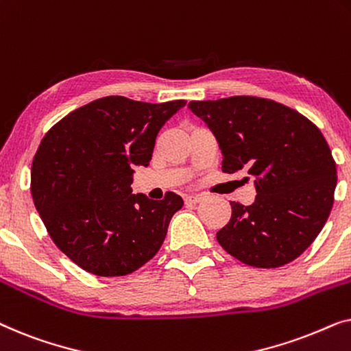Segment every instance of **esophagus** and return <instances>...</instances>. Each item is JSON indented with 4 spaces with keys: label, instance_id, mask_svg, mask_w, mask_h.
Masks as SVG:
<instances>
[{
    "label": "esophagus",
    "instance_id": "34e87169",
    "mask_svg": "<svg viewBox=\"0 0 351 351\" xmlns=\"http://www.w3.org/2000/svg\"><path fill=\"white\" fill-rule=\"evenodd\" d=\"M184 201H185V204H198L201 201V196L199 195H186Z\"/></svg>",
    "mask_w": 351,
    "mask_h": 351
}]
</instances>
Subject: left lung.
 I'll use <instances>...</instances> for the list:
<instances>
[{"label": "left lung", "mask_w": 351, "mask_h": 351, "mask_svg": "<svg viewBox=\"0 0 351 351\" xmlns=\"http://www.w3.org/2000/svg\"><path fill=\"white\" fill-rule=\"evenodd\" d=\"M189 108L217 138L222 171H243L256 185L251 206L230 203L232 219L217 232L220 246L257 268L299 257L323 230L337 185L319 129L286 105L251 95L193 100Z\"/></svg>", "instance_id": "8db88e82"}]
</instances>
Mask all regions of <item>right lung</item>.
Segmentation results:
<instances>
[{
	"mask_svg": "<svg viewBox=\"0 0 351 351\" xmlns=\"http://www.w3.org/2000/svg\"><path fill=\"white\" fill-rule=\"evenodd\" d=\"M185 100H94L60 119L32 165V196L56 246L83 270L124 276L155 257L184 199L132 195L136 166L150 165L160 129Z\"/></svg>",
	"mask_w": 351,
	"mask_h": 351,
	"instance_id": "1",
	"label": "right lung"
}]
</instances>
